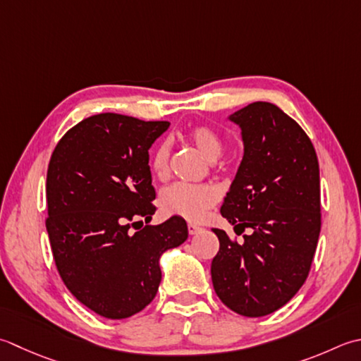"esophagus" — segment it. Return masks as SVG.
Instances as JSON below:
<instances>
[{
  "instance_id": "esophagus-1",
  "label": "esophagus",
  "mask_w": 361,
  "mask_h": 361,
  "mask_svg": "<svg viewBox=\"0 0 361 361\" xmlns=\"http://www.w3.org/2000/svg\"><path fill=\"white\" fill-rule=\"evenodd\" d=\"M200 230H202L200 225H197V224H194V222H189V224H188L189 235H197V233H199Z\"/></svg>"
}]
</instances>
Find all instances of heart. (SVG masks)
Returning <instances> with one entry per match:
<instances>
[{"instance_id":"1","label":"heart","mask_w":361,"mask_h":361,"mask_svg":"<svg viewBox=\"0 0 361 361\" xmlns=\"http://www.w3.org/2000/svg\"><path fill=\"white\" fill-rule=\"evenodd\" d=\"M188 139L209 159H216L222 153L224 140L214 128L208 125H197L188 131ZM152 173L162 180L171 169V145L159 142L150 157ZM219 202L217 189L209 185H189V183H173L162 189L159 204L164 213L180 216L189 221H199L209 208Z\"/></svg>"}]
</instances>
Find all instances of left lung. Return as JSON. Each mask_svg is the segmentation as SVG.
<instances>
[{
	"instance_id": "obj_1",
	"label": "left lung",
	"mask_w": 361,
	"mask_h": 361,
	"mask_svg": "<svg viewBox=\"0 0 361 361\" xmlns=\"http://www.w3.org/2000/svg\"><path fill=\"white\" fill-rule=\"evenodd\" d=\"M230 120L243 130L244 158L221 214L235 225L238 244L214 228V291L233 312L274 313L305 283L321 233L319 162L312 140L279 106L255 102Z\"/></svg>"
}]
</instances>
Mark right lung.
Segmentation results:
<instances>
[{
  "label": "right lung",
  "instance_id": "obj_1",
  "mask_svg": "<svg viewBox=\"0 0 361 361\" xmlns=\"http://www.w3.org/2000/svg\"><path fill=\"white\" fill-rule=\"evenodd\" d=\"M169 125L92 116L63 134L49 159L45 225L56 267L68 291L108 319L130 317L154 299L159 255L188 239L180 216L137 228L157 211L148 148Z\"/></svg>",
  "mask_w": 361,
  "mask_h": 361
}]
</instances>
